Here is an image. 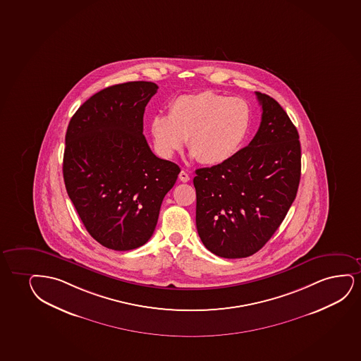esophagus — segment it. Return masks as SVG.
<instances>
[{
    "mask_svg": "<svg viewBox=\"0 0 361 361\" xmlns=\"http://www.w3.org/2000/svg\"><path fill=\"white\" fill-rule=\"evenodd\" d=\"M179 179L182 180V182H189L190 180V177H189V174L185 172V171H180V173H179Z\"/></svg>",
    "mask_w": 361,
    "mask_h": 361,
    "instance_id": "34e87169",
    "label": "esophagus"
}]
</instances>
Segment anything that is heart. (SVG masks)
Masks as SVG:
<instances>
[{"label": "heart", "instance_id": "1", "mask_svg": "<svg viewBox=\"0 0 361 361\" xmlns=\"http://www.w3.org/2000/svg\"><path fill=\"white\" fill-rule=\"evenodd\" d=\"M252 112L247 101L214 92L179 96L169 116L156 114L150 134L157 155L171 159L187 140L192 156L205 164L227 162L250 134Z\"/></svg>", "mask_w": 361, "mask_h": 361}]
</instances>
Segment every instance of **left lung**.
I'll list each match as a JSON object with an SVG mask.
<instances>
[{
	"label": "left lung",
	"mask_w": 361,
	"mask_h": 361,
	"mask_svg": "<svg viewBox=\"0 0 361 361\" xmlns=\"http://www.w3.org/2000/svg\"><path fill=\"white\" fill-rule=\"evenodd\" d=\"M249 145L224 164L195 171L197 228L206 249L224 259L255 254L279 229L297 197L301 149L295 126L271 96Z\"/></svg>",
	"instance_id": "left-lung-1"
}]
</instances>
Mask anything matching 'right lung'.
<instances>
[{
    "label": "right lung",
    "instance_id": "obj_1",
    "mask_svg": "<svg viewBox=\"0 0 361 361\" xmlns=\"http://www.w3.org/2000/svg\"><path fill=\"white\" fill-rule=\"evenodd\" d=\"M159 87L129 82L85 101L66 133L63 179L89 234L112 250L144 245L155 231L178 164L151 151L142 117Z\"/></svg>",
    "mask_w": 361,
    "mask_h": 361
}]
</instances>
